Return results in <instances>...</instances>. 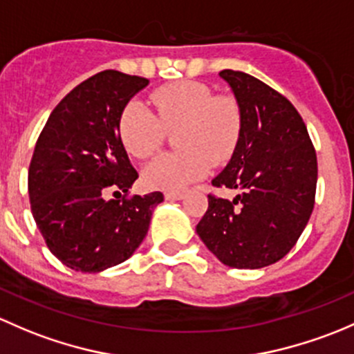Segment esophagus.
Masks as SVG:
<instances>
[{"label": "esophagus", "mask_w": 354, "mask_h": 354, "mask_svg": "<svg viewBox=\"0 0 354 354\" xmlns=\"http://www.w3.org/2000/svg\"><path fill=\"white\" fill-rule=\"evenodd\" d=\"M163 196H165L167 201H178V199H184L187 194L185 192H165Z\"/></svg>", "instance_id": "obj_1"}]
</instances>
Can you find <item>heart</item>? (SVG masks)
<instances>
[{"label": "heart", "mask_w": 354, "mask_h": 354, "mask_svg": "<svg viewBox=\"0 0 354 354\" xmlns=\"http://www.w3.org/2000/svg\"><path fill=\"white\" fill-rule=\"evenodd\" d=\"M153 112L143 102L133 100L119 118V138L134 158H148L162 147L167 129L176 131L178 151L163 153L143 170L145 185L178 191L199 180L214 163L232 158L240 136L243 115L232 95H214L206 83L184 80L151 93Z\"/></svg>", "instance_id": "obj_1"}]
</instances>
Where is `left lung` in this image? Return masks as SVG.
<instances>
[{"label": "left lung", "instance_id": "obj_1", "mask_svg": "<svg viewBox=\"0 0 354 354\" xmlns=\"http://www.w3.org/2000/svg\"><path fill=\"white\" fill-rule=\"evenodd\" d=\"M243 115L242 136L214 187L239 189L233 201L207 194L196 230L223 264L259 269L293 249L315 204L317 155L295 105L261 80L223 69Z\"/></svg>", "mask_w": 354, "mask_h": 354}]
</instances>
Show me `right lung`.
Here are the masks:
<instances>
[{
  "instance_id": "add662e5",
  "label": "right lung",
  "mask_w": 354,
  "mask_h": 354,
  "mask_svg": "<svg viewBox=\"0 0 354 354\" xmlns=\"http://www.w3.org/2000/svg\"><path fill=\"white\" fill-rule=\"evenodd\" d=\"M143 76L105 69L56 105L35 143L28 196L46 245L64 266L98 272L133 256L147 236L162 192L129 196L138 178L119 138V118ZM118 188L121 198L105 202Z\"/></svg>"
}]
</instances>
